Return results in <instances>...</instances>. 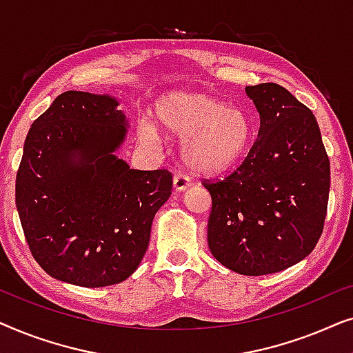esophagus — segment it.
Here are the masks:
<instances>
[{
	"mask_svg": "<svg viewBox=\"0 0 353 353\" xmlns=\"http://www.w3.org/2000/svg\"><path fill=\"white\" fill-rule=\"evenodd\" d=\"M190 186H191V181L188 176H185V175L173 176V188H175V191H185Z\"/></svg>",
	"mask_w": 353,
	"mask_h": 353,
	"instance_id": "34e87169",
	"label": "esophagus"
}]
</instances>
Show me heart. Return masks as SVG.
I'll return each instance as SVG.
<instances>
[{
    "instance_id": "heart-1",
    "label": "heart",
    "mask_w": 353,
    "mask_h": 353,
    "mask_svg": "<svg viewBox=\"0 0 353 353\" xmlns=\"http://www.w3.org/2000/svg\"><path fill=\"white\" fill-rule=\"evenodd\" d=\"M151 120L139 125V138L152 148L181 138L185 165L201 175L228 170L248 152L254 139L252 120L244 110L201 91H168L159 96Z\"/></svg>"
}]
</instances>
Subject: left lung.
<instances>
[{
  "label": "left lung",
  "instance_id": "8db88e82",
  "mask_svg": "<svg viewBox=\"0 0 353 353\" xmlns=\"http://www.w3.org/2000/svg\"><path fill=\"white\" fill-rule=\"evenodd\" d=\"M257 109V139L243 163L216 183L207 243L245 276L278 273L315 249L330 197V159L307 105L276 83L245 86Z\"/></svg>",
  "mask_w": 353,
  "mask_h": 353
}]
</instances>
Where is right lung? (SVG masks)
<instances>
[{"label":"right lung","mask_w":353,"mask_h":353,"mask_svg":"<svg viewBox=\"0 0 353 353\" xmlns=\"http://www.w3.org/2000/svg\"><path fill=\"white\" fill-rule=\"evenodd\" d=\"M119 105L110 94L65 91L23 143L22 230L38 265L62 283L103 288L133 274L172 194L167 170H134L115 154L130 128Z\"/></svg>","instance_id":"right-lung-1"}]
</instances>
